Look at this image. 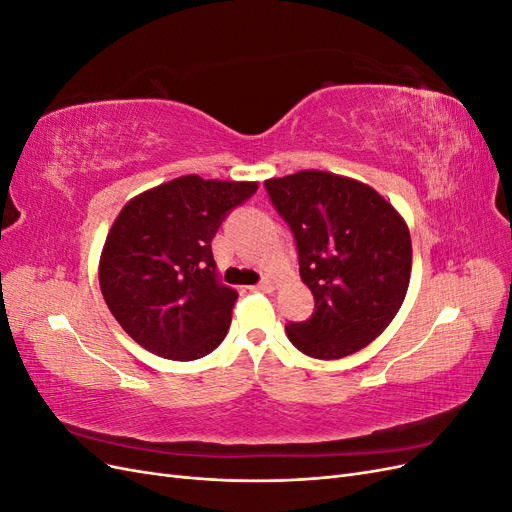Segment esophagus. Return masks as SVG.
<instances>
[{
    "label": "esophagus",
    "instance_id": "esophagus-1",
    "mask_svg": "<svg viewBox=\"0 0 512 512\" xmlns=\"http://www.w3.org/2000/svg\"><path fill=\"white\" fill-rule=\"evenodd\" d=\"M254 290H262V292H269V290H273V282H271V280H267V277H265V280H262L260 284H256V286H254Z\"/></svg>",
    "mask_w": 512,
    "mask_h": 512
}]
</instances>
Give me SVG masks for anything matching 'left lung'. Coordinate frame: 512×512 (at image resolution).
<instances>
[{
    "label": "left lung",
    "instance_id": "8db88e82",
    "mask_svg": "<svg viewBox=\"0 0 512 512\" xmlns=\"http://www.w3.org/2000/svg\"><path fill=\"white\" fill-rule=\"evenodd\" d=\"M297 243L314 314L290 322L294 348L314 359L359 352L389 327L406 299L412 241L393 205L354 179L322 170L265 181Z\"/></svg>",
    "mask_w": 512,
    "mask_h": 512
}]
</instances>
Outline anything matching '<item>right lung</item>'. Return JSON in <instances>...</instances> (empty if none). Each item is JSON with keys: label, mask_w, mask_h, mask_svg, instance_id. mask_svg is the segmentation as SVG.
<instances>
[{"label": "right lung", "mask_w": 512, "mask_h": 512, "mask_svg": "<svg viewBox=\"0 0 512 512\" xmlns=\"http://www.w3.org/2000/svg\"><path fill=\"white\" fill-rule=\"evenodd\" d=\"M258 183L179 177L132 198L108 232L100 288L136 344L194 361L222 344L237 290L220 282L211 241Z\"/></svg>", "instance_id": "obj_1"}]
</instances>
